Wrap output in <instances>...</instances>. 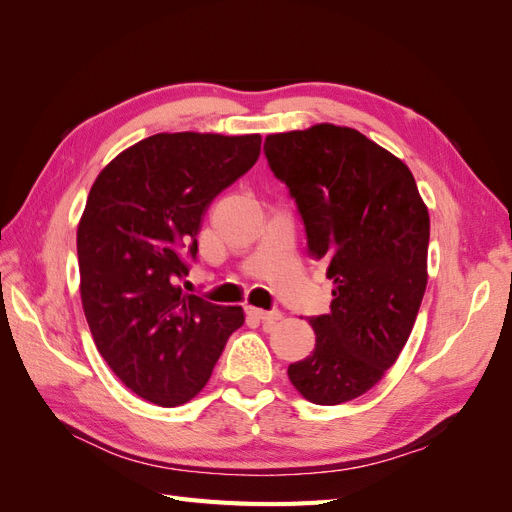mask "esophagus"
<instances>
[{
  "label": "esophagus",
  "mask_w": 512,
  "mask_h": 512,
  "mask_svg": "<svg viewBox=\"0 0 512 512\" xmlns=\"http://www.w3.org/2000/svg\"><path fill=\"white\" fill-rule=\"evenodd\" d=\"M250 312H252V314H254L258 320L265 322V324H275L277 320H282V312H280V309H269V312H267V309H258V307H252Z\"/></svg>",
  "instance_id": "34e87169"
}]
</instances>
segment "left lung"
<instances>
[{
    "label": "left lung",
    "instance_id": "obj_1",
    "mask_svg": "<svg viewBox=\"0 0 512 512\" xmlns=\"http://www.w3.org/2000/svg\"><path fill=\"white\" fill-rule=\"evenodd\" d=\"M265 156L335 284L331 312L307 318L316 348L288 378L318 406L344 404L408 342L427 286L429 213L408 166L352 128L271 134Z\"/></svg>",
    "mask_w": 512,
    "mask_h": 512
}]
</instances>
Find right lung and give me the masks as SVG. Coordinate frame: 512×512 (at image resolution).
Here are the masks:
<instances>
[{
	"label": "right lung",
	"instance_id": "right-lung-1",
	"mask_svg": "<svg viewBox=\"0 0 512 512\" xmlns=\"http://www.w3.org/2000/svg\"><path fill=\"white\" fill-rule=\"evenodd\" d=\"M258 156V134H156L119 153L89 192L76 232L83 312L102 359L151 404L192 399L245 320L179 282L213 198Z\"/></svg>",
	"mask_w": 512,
	"mask_h": 512
}]
</instances>
